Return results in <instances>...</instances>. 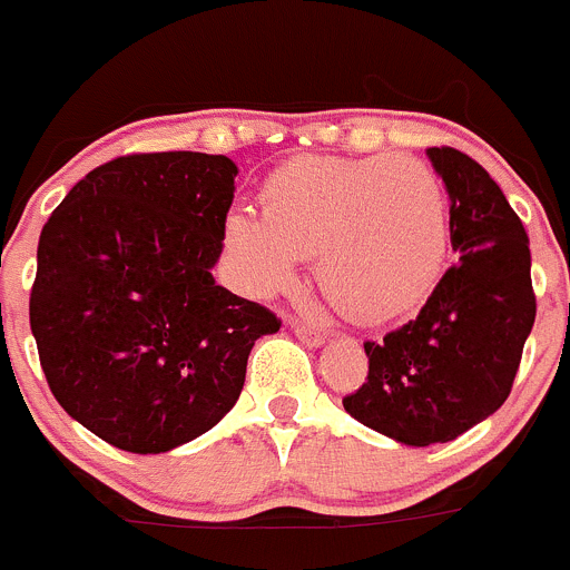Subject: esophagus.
Wrapping results in <instances>:
<instances>
[{"mask_svg":"<svg viewBox=\"0 0 570 570\" xmlns=\"http://www.w3.org/2000/svg\"><path fill=\"white\" fill-rule=\"evenodd\" d=\"M291 328H294V334L311 347H316V345H322V342H325V334H322L320 328H314V325H305V322H294Z\"/></svg>","mask_w":570,"mask_h":570,"instance_id":"esophagus-1","label":"esophagus"}]
</instances>
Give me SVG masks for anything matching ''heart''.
Masks as SVG:
<instances>
[{
	"label": "heart",
	"instance_id": "heart-1",
	"mask_svg": "<svg viewBox=\"0 0 570 570\" xmlns=\"http://www.w3.org/2000/svg\"><path fill=\"white\" fill-rule=\"evenodd\" d=\"M262 214L225 216L223 242L256 296L291 288L314 254L322 294L347 320L382 325L414 314L448 259V194L420 156H294L265 176Z\"/></svg>",
	"mask_w": 570,
	"mask_h": 570
}]
</instances>
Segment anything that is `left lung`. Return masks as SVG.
Masks as SVG:
<instances>
[{
	"label": "left lung",
	"instance_id": "1",
	"mask_svg": "<svg viewBox=\"0 0 570 570\" xmlns=\"http://www.w3.org/2000/svg\"><path fill=\"white\" fill-rule=\"evenodd\" d=\"M428 156L451 196L460 259L416 320L365 342V385L342 400L362 425L416 448L456 440L508 400L537 316L528 234L500 185L462 150Z\"/></svg>",
	"mask_w": 570,
	"mask_h": 570
}]
</instances>
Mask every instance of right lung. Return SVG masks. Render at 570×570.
Here are the masks:
<instances>
[{
  "instance_id": "obj_1",
  "label": "right lung",
  "mask_w": 570,
  "mask_h": 570,
  "mask_svg": "<svg viewBox=\"0 0 570 570\" xmlns=\"http://www.w3.org/2000/svg\"><path fill=\"white\" fill-rule=\"evenodd\" d=\"M236 165L128 154L79 179L45 223L30 331L50 394L99 440L163 454L236 405L254 342L279 331L216 285Z\"/></svg>"
}]
</instances>
